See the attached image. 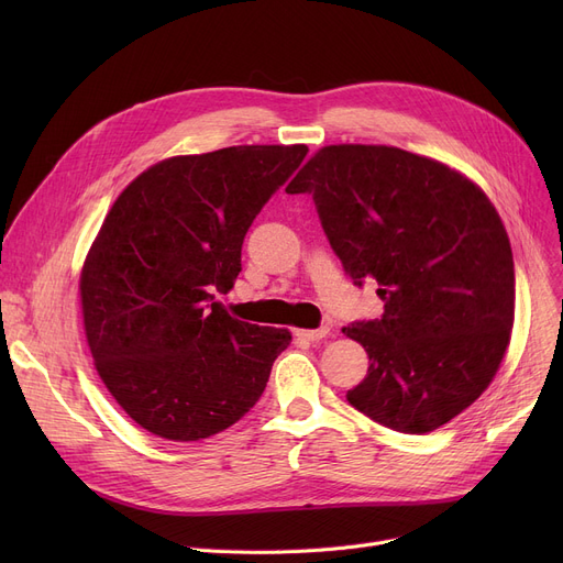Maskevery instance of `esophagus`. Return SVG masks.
<instances>
[{
	"instance_id": "1",
	"label": "esophagus",
	"mask_w": 563,
	"mask_h": 563,
	"mask_svg": "<svg viewBox=\"0 0 563 563\" xmlns=\"http://www.w3.org/2000/svg\"><path fill=\"white\" fill-rule=\"evenodd\" d=\"M329 333H331L329 327H319V329H312V331H297L299 338L310 340V342H319V340H323V338H329Z\"/></svg>"
}]
</instances>
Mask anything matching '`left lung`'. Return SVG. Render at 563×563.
I'll list each match as a JSON object with an SVG mask.
<instances>
[{
    "label": "left lung",
    "mask_w": 563,
    "mask_h": 563,
    "mask_svg": "<svg viewBox=\"0 0 563 563\" xmlns=\"http://www.w3.org/2000/svg\"><path fill=\"white\" fill-rule=\"evenodd\" d=\"M287 194H310L346 276L376 280L378 319L342 333L365 346L353 408L422 435L488 388L514 329L516 276L505 225L459 170L390 145H327Z\"/></svg>",
    "instance_id": "1"
}]
</instances>
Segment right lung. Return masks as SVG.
Listing matches in <instances>:
<instances>
[{
	"instance_id": "1",
	"label": "right lung",
	"mask_w": 563,
	"mask_h": 563,
	"mask_svg": "<svg viewBox=\"0 0 563 563\" xmlns=\"http://www.w3.org/2000/svg\"><path fill=\"white\" fill-rule=\"evenodd\" d=\"M306 145H232L164 159L115 198L79 294L96 369L159 438H210L262 397L287 329L228 314L244 236L301 166Z\"/></svg>"
}]
</instances>
